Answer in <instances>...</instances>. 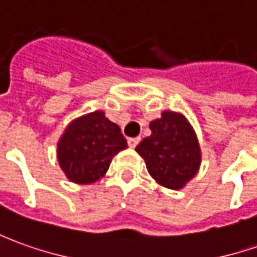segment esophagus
<instances>
[{"instance_id": "1", "label": "esophagus", "mask_w": 257, "mask_h": 257, "mask_svg": "<svg viewBox=\"0 0 257 257\" xmlns=\"http://www.w3.org/2000/svg\"><path fill=\"white\" fill-rule=\"evenodd\" d=\"M139 141H141V138H129L128 145L131 146V148H135V146L139 144Z\"/></svg>"}]
</instances>
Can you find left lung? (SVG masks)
Wrapping results in <instances>:
<instances>
[{
  "mask_svg": "<svg viewBox=\"0 0 257 257\" xmlns=\"http://www.w3.org/2000/svg\"><path fill=\"white\" fill-rule=\"evenodd\" d=\"M151 137L135 148L149 175L168 189H182L198 173L200 148L188 119L178 112H162L149 123Z\"/></svg>",
  "mask_w": 257,
  "mask_h": 257,
  "instance_id": "8db88e82",
  "label": "left lung"
}]
</instances>
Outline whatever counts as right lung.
<instances>
[{
    "instance_id": "right-lung-1",
    "label": "right lung",
    "mask_w": 257,
    "mask_h": 257,
    "mask_svg": "<svg viewBox=\"0 0 257 257\" xmlns=\"http://www.w3.org/2000/svg\"><path fill=\"white\" fill-rule=\"evenodd\" d=\"M126 139L102 111L74 119L58 141V162L71 182L88 185L106 173L112 158L123 151Z\"/></svg>"
}]
</instances>
